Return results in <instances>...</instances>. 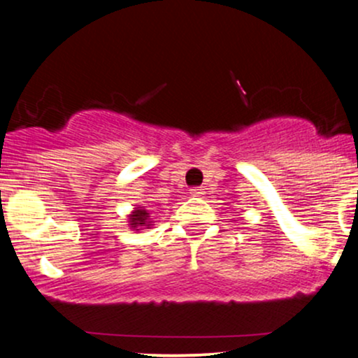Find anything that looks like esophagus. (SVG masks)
Returning <instances> with one entry per match:
<instances>
[{"mask_svg": "<svg viewBox=\"0 0 358 358\" xmlns=\"http://www.w3.org/2000/svg\"><path fill=\"white\" fill-rule=\"evenodd\" d=\"M190 193H192V196H196V199H202V196L205 195V190H203L202 187H195V188H192Z\"/></svg>", "mask_w": 358, "mask_h": 358, "instance_id": "34e87169", "label": "esophagus"}]
</instances>
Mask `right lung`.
Returning a JSON list of instances; mask_svg holds the SVG:
<instances>
[{
  "label": "right lung",
  "instance_id": "add662e5",
  "mask_svg": "<svg viewBox=\"0 0 358 358\" xmlns=\"http://www.w3.org/2000/svg\"><path fill=\"white\" fill-rule=\"evenodd\" d=\"M151 225L150 213H148L146 208L136 207L134 212H131L129 215V227L134 229V231H141V229H148Z\"/></svg>",
  "mask_w": 358,
  "mask_h": 358
}]
</instances>
